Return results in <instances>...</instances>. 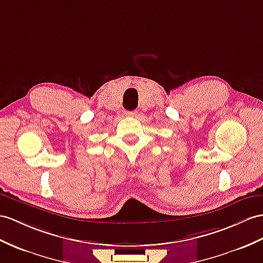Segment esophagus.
Returning a JSON list of instances; mask_svg holds the SVG:
<instances>
[{"instance_id": "obj_1", "label": "esophagus", "mask_w": 263, "mask_h": 263, "mask_svg": "<svg viewBox=\"0 0 263 263\" xmlns=\"http://www.w3.org/2000/svg\"><path fill=\"white\" fill-rule=\"evenodd\" d=\"M136 114H137V111H135V110H133V111H126V112H125V115H126V116H128V117L135 116Z\"/></svg>"}]
</instances>
